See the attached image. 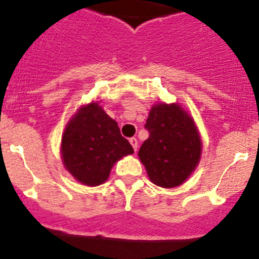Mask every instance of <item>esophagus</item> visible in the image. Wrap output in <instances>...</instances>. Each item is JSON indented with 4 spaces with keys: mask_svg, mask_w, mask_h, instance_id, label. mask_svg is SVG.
<instances>
[{
    "mask_svg": "<svg viewBox=\"0 0 259 259\" xmlns=\"http://www.w3.org/2000/svg\"><path fill=\"white\" fill-rule=\"evenodd\" d=\"M129 142H130V144L133 145V148H134L135 152H137V149H138V139H137V138H130Z\"/></svg>",
    "mask_w": 259,
    "mask_h": 259,
    "instance_id": "obj_1",
    "label": "esophagus"
}]
</instances>
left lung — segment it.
I'll return each mask as SVG.
<instances>
[{"label": "left lung", "mask_w": 259, "mask_h": 259, "mask_svg": "<svg viewBox=\"0 0 259 259\" xmlns=\"http://www.w3.org/2000/svg\"><path fill=\"white\" fill-rule=\"evenodd\" d=\"M145 127L149 138L138 155L150 182L164 188L182 185L201 159L202 142L195 120L180 104L158 102Z\"/></svg>", "instance_id": "obj_1"}]
</instances>
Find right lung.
I'll return each mask as SVG.
<instances>
[{
  "instance_id": "1",
  "label": "right lung",
  "mask_w": 259,
  "mask_h": 259,
  "mask_svg": "<svg viewBox=\"0 0 259 259\" xmlns=\"http://www.w3.org/2000/svg\"><path fill=\"white\" fill-rule=\"evenodd\" d=\"M133 153L134 149L120 134L117 122L99 101L79 107L62 134L63 165L84 186L106 182L115 163Z\"/></svg>"
}]
</instances>
